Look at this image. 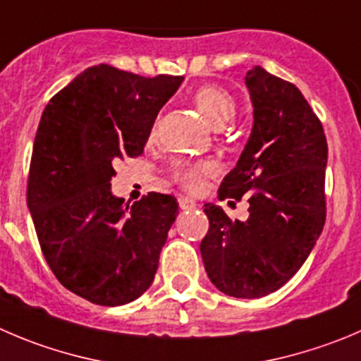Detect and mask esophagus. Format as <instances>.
I'll list each match as a JSON object with an SVG mask.
<instances>
[{"label": "esophagus", "instance_id": "34e87169", "mask_svg": "<svg viewBox=\"0 0 361 361\" xmlns=\"http://www.w3.org/2000/svg\"><path fill=\"white\" fill-rule=\"evenodd\" d=\"M197 202L191 200L188 197H180L178 198V207L183 209V211H191V209H197Z\"/></svg>", "mask_w": 361, "mask_h": 361}]
</instances>
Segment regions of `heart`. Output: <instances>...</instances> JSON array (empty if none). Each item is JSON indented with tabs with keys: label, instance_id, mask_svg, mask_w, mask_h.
Segmentation results:
<instances>
[{
	"label": "heart",
	"instance_id": "1",
	"mask_svg": "<svg viewBox=\"0 0 361 361\" xmlns=\"http://www.w3.org/2000/svg\"><path fill=\"white\" fill-rule=\"evenodd\" d=\"M195 106L198 111L205 116L207 122L212 126L219 127L223 123L228 122L235 113V102L234 97L225 90V88L218 87V85H205L200 87L193 95ZM157 123H154L150 129V138L156 136ZM212 171V164L207 161H198V163H183L177 164L171 171V178L173 183L184 188L186 191H198L202 186L205 175Z\"/></svg>",
	"mask_w": 361,
	"mask_h": 361
}]
</instances>
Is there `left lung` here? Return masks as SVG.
<instances>
[{
  "label": "left lung",
  "instance_id": "8db88e82",
  "mask_svg": "<svg viewBox=\"0 0 361 361\" xmlns=\"http://www.w3.org/2000/svg\"><path fill=\"white\" fill-rule=\"evenodd\" d=\"M245 83L253 102L252 136L218 197H246L250 218L232 221L219 205L205 204L209 230L200 252L221 293L253 300L287 283L321 235L328 143L293 83L262 67L248 71Z\"/></svg>",
  "mask_w": 361,
  "mask_h": 361
}]
</instances>
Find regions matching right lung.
I'll list each match as a JSON object with an SVG mask.
<instances>
[{"instance_id": "1", "label": "right lung", "mask_w": 361, "mask_h": 361, "mask_svg": "<svg viewBox=\"0 0 361 361\" xmlns=\"http://www.w3.org/2000/svg\"><path fill=\"white\" fill-rule=\"evenodd\" d=\"M183 80L94 65L44 109L26 200L47 266L90 303H131L156 276L177 200L149 193L123 204L109 180L122 157L142 156L157 113Z\"/></svg>"}]
</instances>
